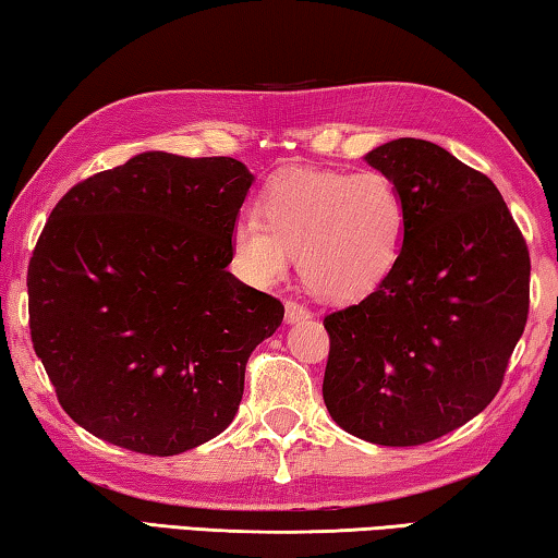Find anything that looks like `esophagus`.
Masks as SVG:
<instances>
[{
	"label": "esophagus",
	"mask_w": 558,
	"mask_h": 558,
	"mask_svg": "<svg viewBox=\"0 0 558 558\" xmlns=\"http://www.w3.org/2000/svg\"><path fill=\"white\" fill-rule=\"evenodd\" d=\"M308 316H312V312H308L306 304H301V301H296V299L287 301V322L289 324L299 322V318H308Z\"/></svg>",
	"instance_id": "obj_1"
}]
</instances>
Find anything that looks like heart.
Listing matches in <instances>:
<instances>
[{"label":"heart","instance_id":"obj_1","mask_svg":"<svg viewBox=\"0 0 558 558\" xmlns=\"http://www.w3.org/2000/svg\"><path fill=\"white\" fill-rule=\"evenodd\" d=\"M259 215L232 227V250L262 284L284 279L299 257L306 284L336 301L371 294L396 267L408 209L386 172L294 170L271 180Z\"/></svg>","mask_w":558,"mask_h":558}]
</instances>
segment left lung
Instances as JSON below:
<instances>
[{
	"label": "left lung",
	"mask_w": 558,
	"mask_h": 558,
	"mask_svg": "<svg viewBox=\"0 0 558 558\" xmlns=\"http://www.w3.org/2000/svg\"><path fill=\"white\" fill-rule=\"evenodd\" d=\"M405 197L396 267L324 318V403L365 442L413 447L458 430L505 380L529 316V250L485 172L398 138L365 155Z\"/></svg>",
	"instance_id": "obj_1"
}]
</instances>
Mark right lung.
I'll return each instance as SVG.
<instances>
[{
  "instance_id": "obj_1",
  "label": "right lung",
  "mask_w": 558,
  "mask_h": 558,
  "mask_svg": "<svg viewBox=\"0 0 558 558\" xmlns=\"http://www.w3.org/2000/svg\"><path fill=\"white\" fill-rule=\"evenodd\" d=\"M234 158L141 153L63 195L34 246L32 343L100 440L170 458L234 420L284 306L227 271L252 185Z\"/></svg>"
}]
</instances>
